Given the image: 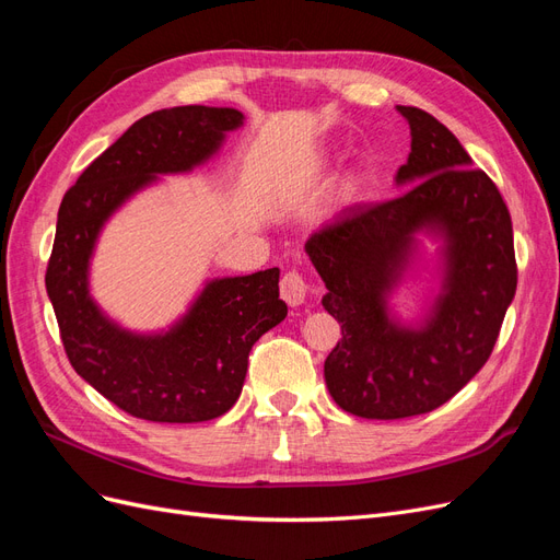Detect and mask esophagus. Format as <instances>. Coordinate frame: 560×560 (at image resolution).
Segmentation results:
<instances>
[{
    "mask_svg": "<svg viewBox=\"0 0 560 560\" xmlns=\"http://www.w3.org/2000/svg\"><path fill=\"white\" fill-rule=\"evenodd\" d=\"M308 294V284L303 280L296 270H290V273H284L280 280V296L290 303V306H301L303 301H306Z\"/></svg>",
    "mask_w": 560,
    "mask_h": 560,
    "instance_id": "esophagus-1",
    "label": "esophagus"
}]
</instances>
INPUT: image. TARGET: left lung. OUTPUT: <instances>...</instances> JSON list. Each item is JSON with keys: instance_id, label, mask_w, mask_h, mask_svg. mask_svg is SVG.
Here are the masks:
<instances>
[{"instance_id": "8db88e82", "label": "left lung", "mask_w": 560, "mask_h": 560, "mask_svg": "<svg viewBox=\"0 0 560 560\" xmlns=\"http://www.w3.org/2000/svg\"><path fill=\"white\" fill-rule=\"evenodd\" d=\"M397 112L411 128L395 177L406 191L346 208L306 241L327 287L322 306L343 334L325 360L327 389L343 411L376 420L428 413L463 389L493 352L516 294L512 217L498 186L432 114ZM420 269L438 290L404 318L394 296Z\"/></svg>"}]
</instances>
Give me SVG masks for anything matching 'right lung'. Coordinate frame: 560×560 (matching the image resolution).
Listing matches in <instances>:
<instances>
[{"instance_id":"add662e5","label":"right lung","mask_w":560,"mask_h":560,"mask_svg":"<svg viewBox=\"0 0 560 560\" xmlns=\"http://www.w3.org/2000/svg\"><path fill=\"white\" fill-rule=\"evenodd\" d=\"M245 126L233 107L186 105L149 114L103 151L58 210L46 292L77 374L126 413L151 422H202L238 401L252 346L287 317L280 268L208 278L171 325L135 331L91 294V266L109 219L135 196L186 175Z\"/></svg>"}]
</instances>
